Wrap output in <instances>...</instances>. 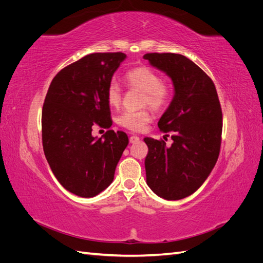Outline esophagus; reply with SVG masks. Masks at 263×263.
I'll use <instances>...</instances> for the list:
<instances>
[{
	"instance_id": "obj_1",
	"label": "esophagus",
	"mask_w": 263,
	"mask_h": 263,
	"mask_svg": "<svg viewBox=\"0 0 263 263\" xmlns=\"http://www.w3.org/2000/svg\"><path fill=\"white\" fill-rule=\"evenodd\" d=\"M139 140H140L139 137L136 136V135H133V136H130V138H129V142H130V144H137V142H138Z\"/></svg>"
}]
</instances>
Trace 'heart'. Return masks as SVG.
I'll return each instance as SVG.
<instances>
[{"mask_svg": "<svg viewBox=\"0 0 263 263\" xmlns=\"http://www.w3.org/2000/svg\"><path fill=\"white\" fill-rule=\"evenodd\" d=\"M125 81L133 89L144 92L142 104L154 109H162L169 104L171 87L161 82V77L154 69L142 66L125 73ZM107 102L110 106L118 107L122 102V90L117 82L112 81L107 87ZM151 121L148 109L126 110L118 118V123L132 132H142Z\"/></svg>", "mask_w": 263, "mask_h": 263, "instance_id": "heart-1", "label": "heart"}]
</instances>
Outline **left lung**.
Segmentation results:
<instances>
[{
    "mask_svg": "<svg viewBox=\"0 0 263 263\" xmlns=\"http://www.w3.org/2000/svg\"><path fill=\"white\" fill-rule=\"evenodd\" d=\"M144 59L162 71L173 83L174 95L158 122L173 140L146 137L145 159L148 186L164 200L184 198L200 187L219 155L222 114L212 79L185 55L146 53Z\"/></svg>",
    "mask_w": 263,
    "mask_h": 263,
    "instance_id": "left-lung-1",
    "label": "left lung"
}]
</instances>
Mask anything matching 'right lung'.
<instances>
[{"mask_svg": "<svg viewBox=\"0 0 263 263\" xmlns=\"http://www.w3.org/2000/svg\"><path fill=\"white\" fill-rule=\"evenodd\" d=\"M126 59L123 52H95L63 68L50 83L42 114L43 147L53 176L69 192L93 197L114 180L128 145L126 133L92 127L112 126L107 87Z\"/></svg>", "mask_w": 263, "mask_h": 263, "instance_id": "add662e5", "label": "right lung"}]
</instances>
